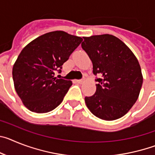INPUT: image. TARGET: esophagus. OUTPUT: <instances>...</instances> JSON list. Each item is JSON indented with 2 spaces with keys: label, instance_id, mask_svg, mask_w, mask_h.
Returning a JSON list of instances; mask_svg holds the SVG:
<instances>
[{
  "label": "esophagus",
  "instance_id": "1",
  "mask_svg": "<svg viewBox=\"0 0 155 155\" xmlns=\"http://www.w3.org/2000/svg\"><path fill=\"white\" fill-rule=\"evenodd\" d=\"M75 82L78 83V84H82V83L84 82V80H76L75 81Z\"/></svg>",
  "mask_w": 155,
  "mask_h": 155
}]
</instances>
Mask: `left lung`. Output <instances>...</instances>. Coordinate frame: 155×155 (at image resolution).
Returning a JSON list of instances; mask_svg holds the SVG:
<instances>
[{
	"label": "left lung",
	"instance_id": "left-lung-1",
	"mask_svg": "<svg viewBox=\"0 0 155 155\" xmlns=\"http://www.w3.org/2000/svg\"><path fill=\"white\" fill-rule=\"evenodd\" d=\"M81 47L92 62L96 91L85 97L86 105L101 120L121 118L139 97L143 75L137 59L117 37L109 34L83 37Z\"/></svg>",
	"mask_w": 155,
	"mask_h": 155
}]
</instances>
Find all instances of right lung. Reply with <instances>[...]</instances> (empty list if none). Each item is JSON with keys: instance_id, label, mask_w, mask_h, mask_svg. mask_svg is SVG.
<instances>
[{"instance_id": "right-lung-1", "label": "right lung", "mask_w": 155, "mask_h": 155, "mask_svg": "<svg viewBox=\"0 0 155 155\" xmlns=\"http://www.w3.org/2000/svg\"><path fill=\"white\" fill-rule=\"evenodd\" d=\"M82 42V38L64 31H50L30 42L18 57L12 69L14 85L28 109L37 113L53 110L72 85L58 79L64 63Z\"/></svg>"}]
</instances>
